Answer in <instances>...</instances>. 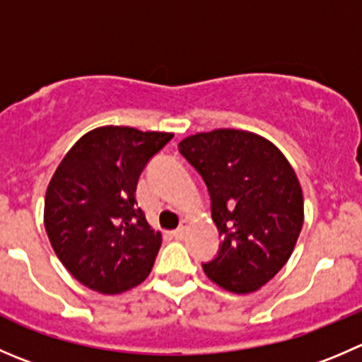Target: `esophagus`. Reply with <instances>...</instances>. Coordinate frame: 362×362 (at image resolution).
I'll return each mask as SVG.
<instances>
[{
	"label": "esophagus",
	"mask_w": 362,
	"mask_h": 362,
	"mask_svg": "<svg viewBox=\"0 0 362 362\" xmlns=\"http://www.w3.org/2000/svg\"><path fill=\"white\" fill-rule=\"evenodd\" d=\"M185 230H187V221H180V226L173 231V237L175 238H182L185 235Z\"/></svg>",
	"instance_id": "esophagus-1"
}]
</instances>
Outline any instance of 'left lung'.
<instances>
[{
    "label": "left lung",
    "mask_w": 362,
    "mask_h": 362,
    "mask_svg": "<svg viewBox=\"0 0 362 362\" xmlns=\"http://www.w3.org/2000/svg\"><path fill=\"white\" fill-rule=\"evenodd\" d=\"M178 146L209 187L223 238L205 274L228 292H256L288 262L303 230L296 171L274 143L249 131L198 132Z\"/></svg>",
    "instance_id": "left-lung-1"
}]
</instances>
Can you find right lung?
Here are the masks:
<instances>
[{"mask_svg": "<svg viewBox=\"0 0 362 362\" xmlns=\"http://www.w3.org/2000/svg\"><path fill=\"white\" fill-rule=\"evenodd\" d=\"M171 132L104 125L66 152L45 191L44 224L70 274L99 293H122L148 278L163 235L136 202L143 168Z\"/></svg>", "mask_w": 362, "mask_h": 362, "instance_id": "1", "label": "right lung"}]
</instances>
